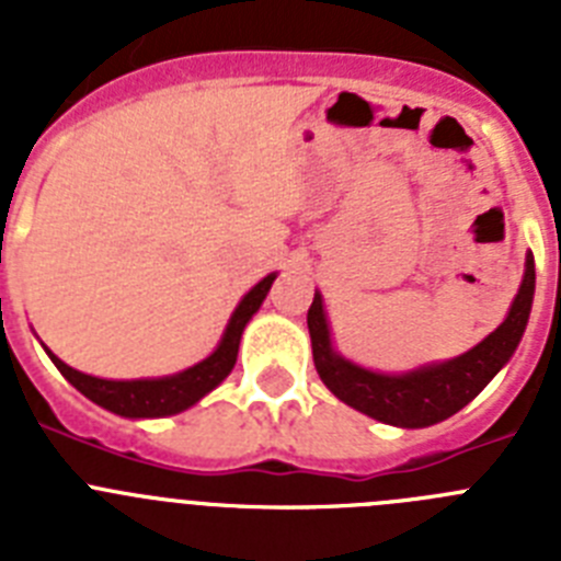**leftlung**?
Here are the masks:
<instances>
[{"label": "left lung", "instance_id": "left-lung-1", "mask_svg": "<svg viewBox=\"0 0 561 561\" xmlns=\"http://www.w3.org/2000/svg\"><path fill=\"white\" fill-rule=\"evenodd\" d=\"M534 286H537V272H534V255L528 252L517 297L512 300V309L503 323L492 334L483 336L474 348L455 359L430 362V365L404 370V374H381V370L362 368L356 362L336 354L323 295L314 291L309 317H306L314 368L325 388L348 408L359 410L381 424H390V427H433L438 421L463 410L508 365L523 340L528 317H531Z\"/></svg>", "mask_w": 561, "mask_h": 561}]
</instances>
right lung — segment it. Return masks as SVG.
Masks as SVG:
<instances>
[{"mask_svg": "<svg viewBox=\"0 0 561 561\" xmlns=\"http://www.w3.org/2000/svg\"><path fill=\"white\" fill-rule=\"evenodd\" d=\"M275 277L277 272H270L264 280H257L241 297V304L230 314V323H227L216 351L202 362H196V365H191V368L180 370V374L157 376V379H101V376H89L69 368L67 362L58 359L47 345H44V351H47L53 365L61 370L64 379L72 388L81 390L89 401H95L98 408L108 410V413L123 415V419H165V415H176L182 410L193 408L199 399H205L210 390L219 388L221 381L230 376L232 365H236L238 345H241V334H244L252 314L266 300V291L272 289Z\"/></svg>", "mask_w": 561, "mask_h": 561, "instance_id": "1", "label": "right lung"}]
</instances>
